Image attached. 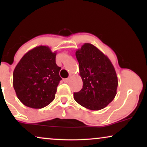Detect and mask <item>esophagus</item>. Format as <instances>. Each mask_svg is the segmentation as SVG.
Returning a JSON list of instances; mask_svg holds the SVG:
<instances>
[{
	"label": "esophagus",
	"mask_w": 147,
	"mask_h": 147,
	"mask_svg": "<svg viewBox=\"0 0 147 147\" xmlns=\"http://www.w3.org/2000/svg\"><path fill=\"white\" fill-rule=\"evenodd\" d=\"M69 81H70V78H66V79L63 80V82H65V83H67V82H69Z\"/></svg>",
	"instance_id": "obj_1"
}]
</instances>
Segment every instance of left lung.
<instances>
[{
    "label": "left lung",
    "mask_w": 147,
    "mask_h": 147,
    "mask_svg": "<svg viewBox=\"0 0 147 147\" xmlns=\"http://www.w3.org/2000/svg\"><path fill=\"white\" fill-rule=\"evenodd\" d=\"M83 88L74 92V99L88 109L100 110L115 98L118 77L112 62L97 47L85 43L76 51Z\"/></svg>",
    "instance_id": "8db88e82"
}]
</instances>
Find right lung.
<instances>
[{
  "mask_svg": "<svg viewBox=\"0 0 147 147\" xmlns=\"http://www.w3.org/2000/svg\"><path fill=\"white\" fill-rule=\"evenodd\" d=\"M56 52L40 45L23 55L13 71V87L19 100L28 107L39 109L55 98L61 67L55 63Z\"/></svg>",
  "mask_w": 147,
  "mask_h": 147,
  "instance_id": "right-lung-1",
  "label": "right lung"
}]
</instances>
